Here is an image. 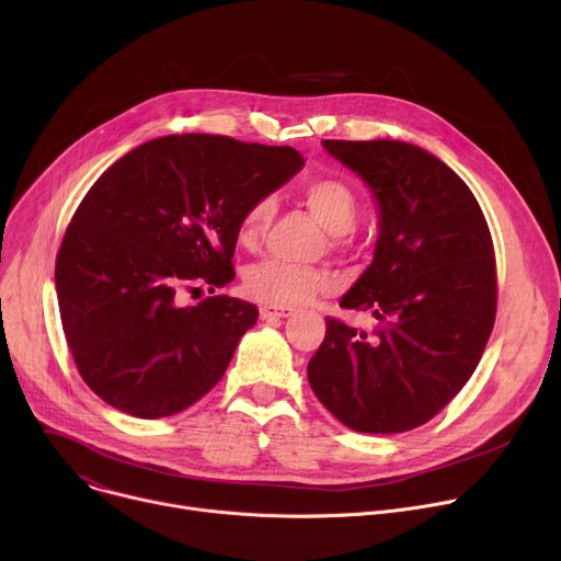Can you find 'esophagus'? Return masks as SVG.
<instances>
[{
  "instance_id": "obj_1",
  "label": "esophagus",
  "mask_w": 561,
  "mask_h": 561,
  "mask_svg": "<svg viewBox=\"0 0 561 561\" xmlns=\"http://www.w3.org/2000/svg\"><path fill=\"white\" fill-rule=\"evenodd\" d=\"M295 309L290 307H275V305H264L259 309L261 320H275V318H288Z\"/></svg>"
}]
</instances>
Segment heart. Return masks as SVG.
I'll return each mask as SVG.
<instances>
[{
	"instance_id": "heart-1",
	"label": "heart",
	"mask_w": 561,
	"mask_h": 561,
	"mask_svg": "<svg viewBox=\"0 0 561 561\" xmlns=\"http://www.w3.org/2000/svg\"><path fill=\"white\" fill-rule=\"evenodd\" d=\"M305 203L333 234H347L358 220V198L352 186L335 178H316L305 186ZM273 218V201L256 198L243 211L237 239L243 248L256 245ZM331 273L320 266H300L282 259H261L243 273V290L256 302L288 307L305 305L329 290Z\"/></svg>"
}]
</instances>
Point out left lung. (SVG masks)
Returning <instances> with one entry per match:
<instances>
[{
  "label": "left lung",
  "instance_id": "left-lung-1",
  "mask_svg": "<svg viewBox=\"0 0 561 561\" xmlns=\"http://www.w3.org/2000/svg\"><path fill=\"white\" fill-rule=\"evenodd\" d=\"M379 203V241L343 309L369 311L371 333L327 318L309 383L329 413L360 433L413 431L473 375L496 320V256L465 180L394 139H324Z\"/></svg>",
  "mask_w": 561,
  "mask_h": 561
}]
</instances>
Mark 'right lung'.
Wrapping results in <instances>:
<instances>
[{
    "label": "right lung",
    "mask_w": 561,
    "mask_h": 561,
    "mask_svg": "<svg viewBox=\"0 0 561 561\" xmlns=\"http://www.w3.org/2000/svg\"><path fill=\"white\" fill-rule=\"evenodd\" d=\"M290 146L222 135L151 139L112 164L73 211L56 256L62 331L79 375L112 408L158 420L226 375L256 307L179 295L234 279L243 211L302 169Z\"/></svg>",
    "instance_id": "obj_1"
}]
</instances>
